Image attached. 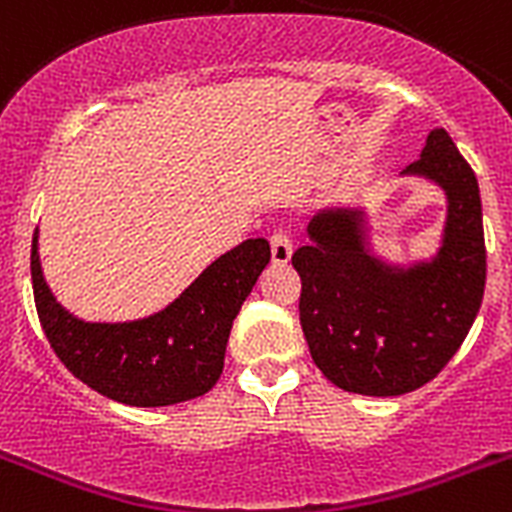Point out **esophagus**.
Returning a JSON list of instances; mask_svg holds the SVG:
<instances>
[{
  "label": "esophagus",
  "instance_id": "obj_1",
  "mask_svg": "<svg viewBox=\"0 0 512 512\" xmlns=\"http://www.w3.org/2000/svg\"><path fill=\"white\" fill-rule=\"evenodd\" d=\"M292 259V235L287 230H274L271 233V261L274 264H287Z\"/></svg>",
  "mask_w": 512,
  "mask_h": 512
}]
</instances>
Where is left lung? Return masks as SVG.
<instances>
[{
  "instance_id": "obj_1",
  "label": "left lung",
  "mask_w": 512,
  "mask_h": 512,
  "mask_svg": "<svg viewBox=\"0 0 512 512\" xmlns=\"http://www.w3.org/2000/svg\"><path fill=\"white\" fill-rule=\"evenodd\" d=\"M400 176L443 192L446 217L431 256H379L366 212L346 205L315 212L310 241L292 256L312 361L356 395L395 397L431 382L464 343L485 295L479 184L449 133L431 130Z\"/></svg>"
}]
</instances>
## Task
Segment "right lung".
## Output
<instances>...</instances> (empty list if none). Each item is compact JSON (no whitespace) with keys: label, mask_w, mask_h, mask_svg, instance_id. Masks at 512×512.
<instances>
[{"label":"right lung","mask_w":512,"mask_h":512,"mask_svg":"<svg viewBox=\"0 0 512 512\" xmlns=\"http://www.w3.org/2000/svg\"><path fill=\"white\" fill-rule=\"evenodd\" d=\"M38 235L30 274L45 338L76 379L133 408L176 405L215 387L235 315L271 259L266 238H248L153 315L104 323L81 320L56 300L40 266Z\"/></svg>","instance_id":"right-lung-1"}]
</instances>
